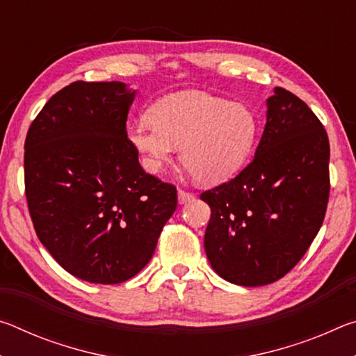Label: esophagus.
Wrapping results in <instances>:
<instances>
[{
	"mask_svg": "<svg viewBox=\"0 0 356 356\" xmlns=\"http://www.w3.org/2000/svg\"><path fill=\"white\" fill-rule=\"evenodd\" d=\"M177 197H179V204H188L191 201H195V195L188 191H184V190H179Z\"/></svg>",
	"mask_w": 356,
	"mask_h": 356,
	"instance_id": "obj_1",
	"label": "esophagus"
}]
</instances>
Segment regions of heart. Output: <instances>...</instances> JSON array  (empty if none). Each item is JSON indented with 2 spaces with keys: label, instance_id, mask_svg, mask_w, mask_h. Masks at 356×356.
Wrapping results in <instances>:
<instances>
[{
  "label": "heart",
  "instance_id": "b5f03b06",
  "mask_svg": "<svg viewBox=\"0 0 356 356\" xmlns=\"http://www.w3.org/2000/svg\"><path fill=\"white\" fill-rule=\"evenodd\" d=\"M129 140L149 172H160L180 147V161L197 182H226L250 160L259 122L248 106L200 91L165 95L149 118L129 125Z\"/></svg>",
  "mask_w": 356,
  "mask_h": 356
}]
</instances>
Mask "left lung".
Wrapping results in <instances>:
<instances>
[{"label": "left lung", "instance_id": "left-lung-1", "mask_svg": "<svg viewBox=\"0 0 356 356\" xmlns=\"http://www.w3.org/2000/svg\"><path fill=\"white\" fill-rule=\"evenodd\" d=\"M330 143L297 95L275 88L254 159L231 182L204 191L210 265L232 284L275 282L297 265L321 229L330 195Z\"/></svg>", "mask_w": 356, "mask_h": 356}]
</instances>
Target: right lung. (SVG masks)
Returning <instances> with one entry per match:
<instances>
[{"label":"right lung","instance_id":"obj_1","mask_svg":"<svg viewBox=\"0 0 356 356\" xmlns=\"http://www.w3.org/2000/svg\"><path fill=\"white\" fill-rule=\"evenodd\" d=\"M135 95L120 81L72 83L47 102L25 141L35 234L65 272L95 284L141 272L177 207L176 186L144 172L127 138Z\"/></svg>","mask_w":356,"mask_h":356}]
</instances>
